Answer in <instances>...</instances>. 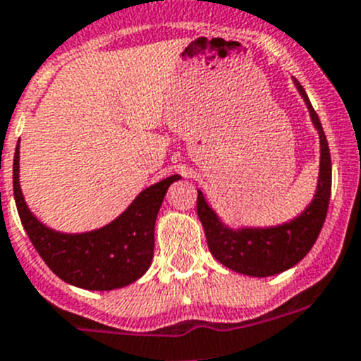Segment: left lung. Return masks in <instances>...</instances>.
I'll list each match as a JSON object with an SVG mask.
<instances>
[{"label":"left lung","instance_id":"8db88e82","mask_svg":"<svg viewBox=\"0 0 361 361\" xmlns=\"http://www.w3.org/2000/svg\"><path fill=\"white\" fill-rule=\"evenodd\" d=\"M294 85L307 102L312 122L321 140L317 191L312 204L301 212V216L293 221L269 228L232 230L219 221L216 212L205 202L202 191H198V218L204 225L212 257L228 269L248 276H271L296 266L317 241L328 212L329 195H331V156H329L328 140L322 131L317 113L308 101L307 92L298 80H294Z\"/></svg>","mask_w":361,"mask_h":361}]
</instances>
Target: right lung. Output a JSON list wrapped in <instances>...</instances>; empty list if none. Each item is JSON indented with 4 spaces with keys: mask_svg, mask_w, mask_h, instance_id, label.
I'll list each match as a JSON object with an SVG mask.
<instances>
[{
    "mask_svg": "<svg viewBox=\"0 0 361 361\" xmlns=\"http://www.w3.org/2000/svg\"><path fill=\"white\" fill-rule=\"evenodd\" d=\"M178 175L143 190L109 225L85 234H61L40 223L19 186V143L13 156V197L30 241L56 276L88 290L126 287L145 274L154 257V225L163 198Z\"/></svg>",
    "mask_w": 361,
    "mask_h": 361,
    "instance_id": "add662e5",
    "label": "right lung"
}]
</instances>
